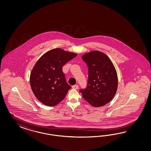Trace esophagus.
Wrapping results in <instances>:
<instances>
[{"label": "esophagus", "instance_id": "34e87169", "mask_svg": "<svg viewBox=\"0 0 151 151\" xmlns=\"http://www.w3.org/2000/svg\"><path fill=\"white\" fill-rule=\"evenodd\" d=\"M72 87H73V89L77 90V89H78V85H75L73 86Z\"/></svg>", "mask_w": 151, "mask_h": 151}]
</instances>
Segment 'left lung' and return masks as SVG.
I'll return each mask as SVG.
<instances>
[{
	"label": "left lung",
	"mask_w": 151,
	"mask_h": 151,
	"mask_svg": "<svg viewBox=\"0 0 151 151\" xmlns=\"http://www.w3.org/2000/svg\"><path fill=\"white\" fill-rule=\"evenodd\" d=\"M88 66L87 87L80 92L91 105H105L114 98L118 86L116 70L110 58L104 53L94 50L82 56Z\"/></svg>",
	"instance_id": "obj_1"
}]
</instances>
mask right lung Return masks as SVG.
<instances>
[{"mask_svg": "<svg viewBox=\"0 0 151 151\" xmlns=\"http://www.w3.org/2000/svg\"><path fill=\"white\" fill-rule=\"evenodd\" d=\"M76 55L56 48L47 51L37 61L30 73V84L42 104L54 106L64 100L71 86L66 82L62 68Z\"/></svg>", "mask_w": 151, "mask_h": 151, "instance_id": "right-lung-1", "label": "right lung"}]
</instances>
